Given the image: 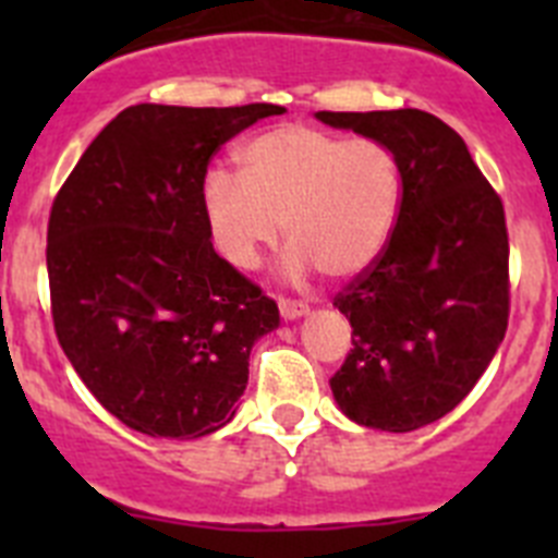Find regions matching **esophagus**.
Masks as SVG:
<instances>
[{
  "label": "esophagus",
  "mask_w": 558,
  "mask_h": 558,
  "mask_svg": "<svg viewBox=\"0 0 558 558\" xmlns=\"http://www.w3.org/2000/svg\"><path fill=\"white\" fill-rule=\"evenodd\" d=\"M279 313H282L284 322H293V318H302L310 313L307 302L302 299H288V295H279Z\"/></svg>",
  "instance_id": "obj_1"
}]
</instances>
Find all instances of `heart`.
<instances>
[{"mask_svg": "<svg viewBox=\"0 0 558 558\" xmlns=\"http://www.w3.org/2000/svg\"><path fill=\"white\" fill-rule=\"evenodd\" d=\"M240 175L215 167L201 181L206 231L226 263L254 270L288 231V268L349 276L388 243L402 206L397 153L368 136L343 140L282 125L240 150Z\"/></svg>", "mask_w": 558, "mask_h": 558, "instance_id": "obj_1", "label": "heart"}]
</instances>
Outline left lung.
I'll return each mask as SVG.
<instances>
[{"label":"left lung","mask_w":558,"mask_h":558,"mask_svg":"<svg viewBox=\"0 0 558 558\" xmlns=\"http://www.w3.org/2000/svg\"><path fill=\"white\" fill-rule=\"evenodd\" d=\"M391 147L402 206L388 243L332 299L352 349L329 379L352 422L425 427L475 388L509 327V229L495 186L463 140L418 108L318 111Z\"/></svg>","instance_id":"1"}]
</instances>
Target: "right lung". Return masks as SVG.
<instances>
[{
    "instance_id": "obj_1",
    "label": "right lung",
    "mask_w": 558,
    "mask_h": 558,
    "mask_svg": "<svg viewBox=\"0 0 558 558\" xmlns=\"http://www.w3.org/2000/svg\"><path fill=\"white\" fill-rule=\"evenodd\" d=\"M282 106L140 102L86 147L47 226L49 307L77 377L122 425L201 438L229 425L274 299L211 248V156Z\"/></svg>"
}]
</instances>
